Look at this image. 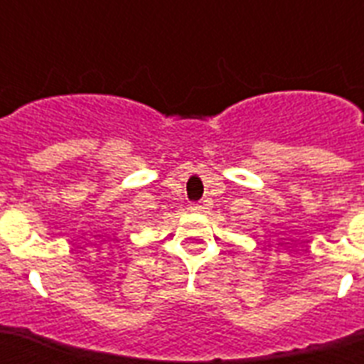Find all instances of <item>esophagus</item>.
Returning a JSON list of instances; mask_svg holds the SVG:
<instances>
[{
    "instance_id": "esophagus-1",
    "label": "esophagus",
    "mask_w": 364,
    "mask_h": 364,
    "mask_svg": "<svg viewBox=\"0 0 364 364\" xmlns=\"http://www.w3.org/2000/svg\"><path fill=\"white\" fill-rule=\"evenodd\" d=\"M189 210H191L193 213H202V211H204V205H200V204H191V205H189Z\"/></svg>"
}]
</instances>
